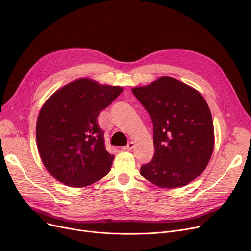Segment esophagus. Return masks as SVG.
I'll use <instances>...</instances> for the list:
<instances>
[{
  "label": "esophagus",
  "instance_id": "obj_1",
  "mask_svg": "<svg viewBox=\"0 0 251 251\" xmlns=\"http://www.w3.org/2000/svg\"><path fill=\"white\" fill-rule=\"evenodd\" d=\"M134 147H135V143L131 141V142H129V143H128L127 146L123 147L122 149H123V150H127V151H131V150H132Z\"/></svg>",
  "mask_w": 251,
  "mask_h": 251
}]
</instances>
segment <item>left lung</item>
Listing matches in <instances>:
<instances>
[{
	"label": "left lung",
	"mask_w": 251,
	"mask_h": 251,
	"mask_svg": "<svg viewBox=\"0 0 251 251\" xmlns=\"http://www.w3.org/2000/svg\"><path fill=\"white\" fill-rule=\"evenodd\" d=\"M132 92L154 127V158L141 167V175L159 188L187 186L204 171L214 147L205 99L195 88L169 76L134 87Z\"/></svg>",
	"instance_id": "8db88e82"
}]
</instances>
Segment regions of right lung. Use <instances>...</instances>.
Returning a JSON list of instances; mask_svg holds the SVG:
<instances>
[{
  "label": "right lung",
  "instance_id": "add662e5",
  "mask_svg": "<svg viewBox=\"0 0 251 251\" xmlns=\"http://www.w3.org/2000/svg\"><path fill=\"white\" fill-rule=\"evenodd\" d=\"M123 91L79 78L56 90L37 121V145L49 173L73 187L90 186L109 173L114 156L107 152L99 113Z\"/></svg>",
  "mask_w": 251,
  "mask_h": 251
}]
</instances>
